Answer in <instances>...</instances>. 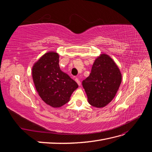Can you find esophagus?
Listing matches in <instances>:
<instances>
[{
  "instance_id": "34e87169",
  "label": "esophagus",
  "mask_w": 152,
  "mask_h": 152,
  "mask_svg": "<svg viewBox=\"0 0 152 152\" xmlns=\"http://www.w3.org/2000/svg\"><path fill=\"white\" fill-rule=\"evenodd\" d=\"M75 81H76L77 83L78 84V85H79V86H80V85H81V82H80V80H79V79H78V78H76V79H75Z\"/></svg>"
}]
</instances>
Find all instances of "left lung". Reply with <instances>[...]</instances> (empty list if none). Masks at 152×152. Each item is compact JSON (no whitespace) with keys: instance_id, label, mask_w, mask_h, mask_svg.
Listing matches in <instances>:
<instances>
[{"instance_id":"1","label":"left lung","mask_w":152,"mask_h":152,"mask_svg":"<svg viewBox=\"0 0 152 152\" xmlns=\"http://www.w3.org/2000/svg\"><path fill=\"white\" fill-rule=\"evenodd\" d=\"M122 75L116 63L107 54L96 59L88 77L82 81L89 103L102 108L112 102L120 87Z\"/></svg>"}]
</instances>
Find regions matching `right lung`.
Wrapping results in <instances>:
<instances>
[{
	"label": "right lung",
	"instance_id": "obj_1",
	"mask_svg": "<svg viewBox=\"0 0 152 152\" xmlns=\"http://www.w3.org/2000/svg\"><path fill=\"white\" fill-rule=\"evenodd\" d=\"M32 77L37 91L44 102L54 108L68 103L79 86L59 65V55L55 52L44 54L32 68Z\"/></svg>",
	"mask_w": 152,
	"mask_h": 152
}]
</instances>
